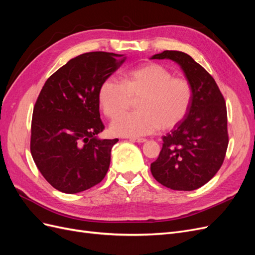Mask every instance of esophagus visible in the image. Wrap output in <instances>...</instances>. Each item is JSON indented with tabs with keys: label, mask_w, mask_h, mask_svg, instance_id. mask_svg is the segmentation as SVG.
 Returning <instances> with one entry per match:
<instances>
[{
	"label": "esophagus",
	"mask_w": 255,
	"mask_h": 255,
	"mask_svg": "<svg viewBox=\"0 0 255 255\" xmlns=\"http://www.w3.org/2000/svg\"><path fill=\"white\" fill-rule=\"evenodd\" d=\"M128 139L130 141H134V142H145L146 141L145 138H137V137H130V138H128Z\"/></svg>",
	"instance_id": "obj_1"
}]
</instances>
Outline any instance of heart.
Instances as JSON below:
<instances>
[{
  "instance_id": "obj_1",
  "label": "heart",
  "mask_w": 255,
  "mask_h": 255,
  "mask_svg": "<svg viewBox=\"0 0 255 255\" xmlns=\"http://www.w3.org/2000/svg\"><path fill=\"white\" fill-rule=\"evenodd\" d=\"M133 98L141 99L137 104L140 112L122 114ZM99 100L109 118L122 114L112 122V133L138 137L179 125L189 111L192 88L187 80L173 78L163 65L148 63L126 72L122 83L105 80L99 90Z\"/></svg>"
}]
</instances>
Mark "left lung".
<instances>
[{"mask_svg":"<svg viewBox=\"0 0 255 255\" xmlns=\"http://www.w3.org/2000/svg\"><path fill=\"white\" fill-rule=\"evenodd\" d=\"M151 59H171L181 67L192 88L185 118L166 136L151 172L173 190L203 186L218 172L228 149V117L223 96L213 76L188 54L164 51Z\"/></svg>","mask_w":255,"mask_h":255,"instance_id":"obj_1","label":"left lung"}]
</instances>
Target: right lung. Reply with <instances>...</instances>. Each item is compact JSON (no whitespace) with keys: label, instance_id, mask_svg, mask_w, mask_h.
I'll use <instances>...</instances> for the list:
<instances>
[{"label":"right lung","instance_id":"add662e5","mask_svg":"<svg viewBox=\"0 0 255 255\" xmlns=\"http://www.w3.org/2000/svg\"><path fill=\"white\" fill-rule=\"evenodd\" d=\"M121 54L89 52L70 59L45 82L33 111L30 153L54 188L76 194L101 182L118 141L100 139L99 90L125 63Z\"/></svg>","mask_w":255,"mask_h":255}]
</instances>
